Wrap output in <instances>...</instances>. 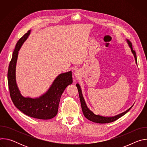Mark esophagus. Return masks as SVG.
Returning a JSON list of instances; mask_svg holds the SVG:
<instances>
[{
    "label": "esophagus",
    "mask_w": 147,
    "mask_h": 147,
    "mask_svg": "<svg viewBox=\"0 0 147 147\" xmlns=\"http://www.w3.org/2000/svg\"><path fill=\"white\" fill-rule=\"evenodd\" d=\"M78 75H79V72H78V71H76V72H75V76L77 77V76H78Z\"/></svg>",
    "instance_id": "obj_1"
}]
</instances>
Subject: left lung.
<instances>
[{"label":"left lung","mask_w":147,"mask_h":147,"mask_svg":"<svg viewBox=\"0 0 147 147\" xmlns=\"http://www.w3.org/2000/svg\"><path fill=\"white\" fill-rule=\"evenodd\" d=\"M127 42H128V44H129L130 48H131V51L132 53L134 55V56L135 60H136V63L137 64L136 53V52L133 49L132 44L127 39ZM76 86L77 87L78 94H79V97H80V99L81 105V108H82V111L83 114H84V116L87 119H88L89 120H90L91 121H93V122H95V123H108L113 122V121L117 120L118 119H119L122 116L124 115L127 112H128L130 111V109L132 108V107H131L130 108H129L126 111H125L123 113H120V114H119L118 115H116V116H113V117H104V116L95 115L87 107L86 103L85 100H84V98H83V96H82V92H81V90L80 85L78 84H77Z\"/></svg>","instance_id":"obj_1"}]
</instances>
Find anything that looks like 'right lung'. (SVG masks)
Returning <instances> with one entry per match:
<instances>
[{"label":"right lung","instance_id":"add662e5","mask_svg":"<svg viewBox=\"0 0 147 147\" xmlns=\"http://www.w3.org/2000/svg\"><path fill=\"white\" fill-rule=\"evenodd\" d=\"M29 30L21 38L16 45L7 72L10 95L15 107L25 115L36 119L48 120L57 113L60 97L67 86L73 82L71 71L61 73L54 80L48 91L37 98L22 95L16 81V66L18 51L30 34Z\"/></svg>","mask_w":147,"mask_h":147}]
</instances>
